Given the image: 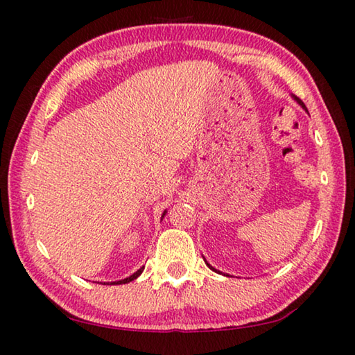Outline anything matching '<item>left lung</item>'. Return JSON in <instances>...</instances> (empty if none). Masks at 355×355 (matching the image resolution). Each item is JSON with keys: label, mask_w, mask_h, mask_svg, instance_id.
Here are the masks:
<instances>
[{"label": "left lung", "mask_w": 355, "mask_h": 355, "mask_svg": "<svg viewBox=\"0 0 355 355\" xmlns=\"http://www.w3.org/2000/svg\"><path fill=\"white\" fill-rule=\"evenodd\" d=\"M293 98H294V100H296V101H297V103H299L300 106H302L305 111H307V107H305V105H304V103H302V101H300V100H299V98L296 97V95H293ZM307 112H309V111H307ZM203 260H205V258H203ZM205 263H207V260H205ZM207 266H208L209 269H211V271H214V272H219V274H220V271H218V269H214V268H213V266H211V264H209V263H207ZM224 275H225V274H224Z\"/></svg>", "instance_id": "1"}]
</instances>
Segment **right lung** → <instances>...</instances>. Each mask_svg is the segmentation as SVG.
<instances>
[{"instance_id": "1", "label": "right lung", "mask_w": 355, "mask_h": 355, "mask_svg": "<svg viewBox=\"0 0 355 355\" xmlns=\"http://www.w3.org/2000/svg\"><path fill=\"white\" fill-rule=\"evenodd\" d=\"M166 213H167V211H164V213H163V218L166 216ZM142 271H144V266H142L141 269H137V271H136L135 274H131L130 277H127V279H122V280H117V282H111V284H110V282H107V285H122V284H128V282H131V280H135V279L139 277V275L142 274Z\"/></svg>"}]
</instances>
